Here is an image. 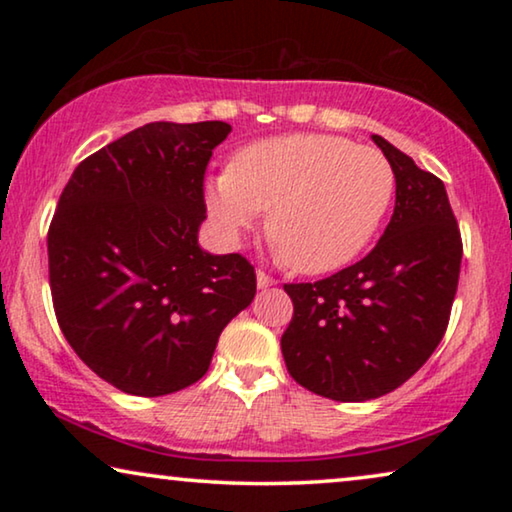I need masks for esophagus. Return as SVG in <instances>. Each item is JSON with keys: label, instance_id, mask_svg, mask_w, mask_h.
<instances>
[{"label": "esophagus", "instance_id": "1", "mask_svg": "<svg viewBox=\"0 0 512 512\" xmlns=\"http://www.w3.org/2000/svg\"><path fill=\"white\" fill-rule=\"evenodd\" d=\"M256 282H258V289H268V286L275 284V277H270L268 272L258 270V272H256Z\"/></svg>", "mask_w": 512, "mask_h": 512}]
</instances>
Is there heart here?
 <instances>
[{"mask_svg":"<svg viewBox=\"0 0 512 512\" xmlns=\"http://www.w3.org/2000/svg\"><path fill=\"white\" fill-rule=\"evenodd\" d=\"M382 151L333 135H279L242 146L207 184V209L228 240L268 212V235L291 270H338L366 249L394 198Z\"/></svg>","mask_w":512,"mask_h":512,"instance_id":"b5f03b06","label":"heart"}]
</instances>
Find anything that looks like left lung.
<instances>
[{"label":"left lung","instance_id":"obj_1","mask_svg":"<svg viewBox=\"0 0 512 512\" xmlns=\"http://www.w3.org/2000/svg\"><path fill=\"white\" fill-rule=\"evenodd\" d=\"M373 139L396 177L380 242L331 277L284 284L293 303L282 335L286 370L340 403L380 398L424 366L450 324L464 256L443 181L384 137Z\"/></svg>","mask_w":512,"mask_h":512}]
</instances>
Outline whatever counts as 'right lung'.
Returning a JSON list of instances; mask_svg holds the SVG:
<instances>
[{
    "label": "right lung",
    "instance_id": "add662e5",
    "mask_svg": "<svg viewBox=\"0 0 512 512\" xmlns=\"http://www.w3.org/2000/svg\"><path fill=\"white\" fill-rule=\"evenodd\" d=\"M223 121L146 123L81 160L48 226L60 331L111 387L165 396L207 373L219 335L256 296L242 254L198 247L205 172Z\"/></svg>",
    "mask_w": 512,
    "mask_h": 512
}]
</instances>
